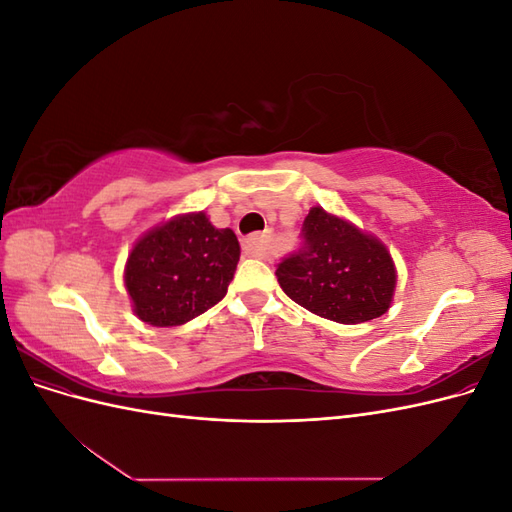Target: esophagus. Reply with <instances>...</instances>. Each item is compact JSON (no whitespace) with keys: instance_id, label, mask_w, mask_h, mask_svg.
<instances>
[{"instance_id":"34e87169","label":"esophagus","mask_w":512,"mask_h":512,"mask_svg":"<svg viewBox=\"0 0 512 512\" xmlns=\"http://www.w3.org/2000/svg\"><path fill=\"white\" fill-rule=\"evenodd\" d=\"M243 252L247 256H254L260 260H269L271 258V247H269V237L267 235H254L250 239L243 241Z\"/></svg>"}]
</instances>
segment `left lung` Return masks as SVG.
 <instances>
[{
	"label": "left lung",
	"mask_w": 512,
	"mask_h": 512,
	"mask_svg": "<svg viewBox=\"0 0 512 512\" xmlns=\"http://www.w3.org/2000/svg\"><path fill=\"white\" fill-rule=\"evenodd\" d=\"M305 245L275 275L288 297L339 324H361L389 312L397 288L393 256L376 235L322 207L303 222Z\"/></svg>",
	"instance_id": "8db88e82"
}]
</instances>
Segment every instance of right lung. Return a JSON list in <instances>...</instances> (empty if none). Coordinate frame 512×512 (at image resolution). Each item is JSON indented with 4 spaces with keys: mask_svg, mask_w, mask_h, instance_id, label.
Returning <instances> with one entry per match:
<instances>
[{
    "mask_svg": "<svg viewBox=\"0 0 512 512\" xmlns=\"http://www.w3.org/2000/svg\"><path fill=\"white\" fill-rule=\"evenodd\" d=\"M241 247L205 211L179 213L138 237L123 269L134 314L151 327H179L224 299Z\"/></svg>",
    "mask_w": 512,
    "mask_h": 512,
    "instance_id": "1",
    "label": "right lung"
}]
</instances>
